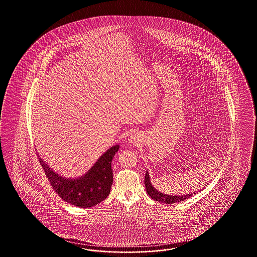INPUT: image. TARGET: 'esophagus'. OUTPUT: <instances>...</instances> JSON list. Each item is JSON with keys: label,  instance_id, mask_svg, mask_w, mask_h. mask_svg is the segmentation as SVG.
I'll return each mask as SVG.
<instances>
[{"label": "esophagus", "instance_id": "1", "mask_svg": "<svg viewBox=\"0 0 257 257\" xmlns=\"http://www.w3.org/2000/svg\"><path fill=\"white\" fill-rule=\"evenodd\" d=\"M130 142H131V144H137L138 142H139V137H138V135H132L131 136V138H130Z\"/></svg>", "mask_w": 257, "mask_h": 257}]
</instances>
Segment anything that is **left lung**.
Here are the masks:
<instances>
[{
  "instance_id": "left-lung-1",
  "label": "left lung",
  "mask_w": 257,
  "mask_h": 257,
  "mask_svg": "<svg viewBox=\"0 0 257 257\" xmlns=\"http://www.w3.org/2000/svg\"><path fill=\"white\" fill-rule=\"evenodd\" d=\"M144 185H145V188L146 191L148 193V195L150 196L152 199H154L158 202H163L165 204H174V203H178V202H182L185 199H188L190 197H192L193 194H196L195 192H193V194H186V195H167V194H164L160 191H158L157 189H155L154 186L151 184L150 182V178H149V173L148 171H146L145 173V179H144Z\"/></svg>"
}]
</instances>
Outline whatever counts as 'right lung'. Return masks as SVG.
Segmentation results:
<instances>
[{"label": "right lung", "mask_w": 257, "mask_h": 257, "mask_svg": "<svg viewBox=\"0 0 257 257\" xmlns=\"http://www.w3.org/2000/svg\"><path fill=\"white\" fill-rule=\"evenodd\" d=\"M118 149L119 145L108 149L86 174L77 179L63 178L41 158L39 162L54 191L65 202L86 208L99 204L110 194L113 185L112 160Z\"/></svg>", "instance_id": "add662e5"}]
</instances>
